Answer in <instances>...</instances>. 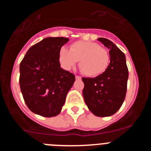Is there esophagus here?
I'll return each instance as SVG.
<instances>
[{"mask_svg": "<svg viewBox=\"0 0 151 151\" xmlns=\"http://www.w3.org/2000/svg\"><path fill=\"white\" fill-rule=\"evenodd\" d=\"M76 79H81V76H76Z\"/></svg>", "mask_w": 151, "mask_h": 151, "instance_id": "esophagus-1", "label": "esophagus"}]
</instances>
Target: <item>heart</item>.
<instances>
[{"label": "heart", "mask_w": 151, "mask_h": 151, "mask_svg": "<svg viewBox=\"0 0 151 151\" xmlns=\"http://www.w3.org/2000/svg\"><path fill=\"white\" fill-rule=\"evenodd\" d=\"M60 60L66 69L75 66L79 60V69L83 74L90 77L97 76L104 73L110 62V53L98 44L90 41H76L70 50L62 47Z\"/></svg>", "instance_id": "obj_1"}]
</instances>
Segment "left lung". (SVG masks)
I'll return each mask as SVG.
<instances>
[{
  "label": "left lung",
  "mask_w": 151,
  "mask_h": 151,
  "mask_svg": "<svg viewBox=\"0 0 151 151\" xmlns=\"http://www.w3.org/2000/svg\"><path fill=\"white\" fill-rule=\"evenodd\" d=\"M97 40L110 51V63L106 71L94 78H82V94L89 110L97 116H110L116 113L125 100L129 78L125 56L111 41Z\"/></svg>",
  "instance_id": "left-lung-1"
}]
</instances>
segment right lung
Masks as SVG:
<instances>
[{"mask_svg": "<svg viewBox=\"0 0 151 151\" xmlns=\"http://www.w3.org/2000/svg\"><path fill=\"white\" fill-rule=\"evenodd\" d=\"M67 38H44L32 46L19 65V85L23 99L32 113L45 117L58 115L75 76L60 67V51Z\"/></svg>", "mask_w": 151, "mask_h": 151, "instance_id": "right-lung-1", "label": "right lung"}]
</instances>
